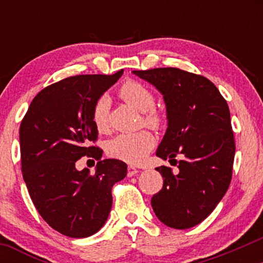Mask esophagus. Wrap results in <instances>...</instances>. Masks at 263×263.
Segmentation results:
<instances>
[{
  "label": "esophagus",
  "mask_w": 263,
  "mask_h": 263,
  "mask_svg": "<svg viewBox=\"0 0 263 263\" xmlns=\"http://www.w3.org/2000/svg\"><path fill=\"white\" fill-rule=\"evenodd\" d=\"M138 168H136L135 166H128V174H127V176L128 177H133V176H136L138 175Z\"/></svg>",
  "instance_id": "esophagus-1"
}]
</instances>
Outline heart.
Instances as JSON below:
<instances>
[{
	"instance_id": "1",
	"label": "heart",
	"mask_w": 263,
	"mask_h": 263,
	"mask_svg": "<svg viewBox=\"0 0 263 263\" xmlns=\"http://www.w3.org/2000/svg\"><path fill=\"white\" fill-rule=\"evenodd\" d=\"M121 99L133 109L142 114L143 124L151 128H158L163 122V117L154 110L156 98L152 91L145 85L136 81H127L118 89ZM107 114L109 100L105 97L97 100L93 106L92 120L98 132L107 129ZM154 146L153 136L147 132L136 134H120L106 143V152L115 159L130 164H139L145 159Z\"/></svg>"
}]
</instances>
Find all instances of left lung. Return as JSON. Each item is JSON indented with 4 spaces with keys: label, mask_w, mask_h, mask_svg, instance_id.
Masks as SVG:
<instances>
[{
    "label": "left lung",
    "mask_w": 263,
    "mask_h": 263,
    "mask_svg": "<svg viewBox=\"0 0 263 263\" xmlns=\"http://www.w3.org/2000/svg\"><path fill=\"white\" fill-rule=\"evenodd\" d=\"M153 85L166 106L167 129L157 157L177 164L174 174L160 166L163 189L151 204L168 228L185 230L203 221L228 192L235 158V139L226 100L213 82L178 68L134 70Z\"/></svg>",
    "instance_id": "8db88e82"
}]
</instances>
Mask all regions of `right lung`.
Segmentation results:
<instances>
[{
  "instance_id": "1",
  "label": "right lung",
  "mask_w": 263,
  "mask_h": 263,
  "mask_svg": "<svg viewBox=\"0 0 263 263\" xmlns=\"http://www.w3.org/2000/svg\"><path fill=\"white\" fill-rule=\"evenodd\" d=\"M123 70L112 75H77L42 89L20 124L21 171L32 202L53 230L71 238L98 232L112 206L111 188L127 176V164L104 159L89 146L98 138L93 106ZM99 160L95 174L74 163Z\"/></svg>"
}]
</instances>
